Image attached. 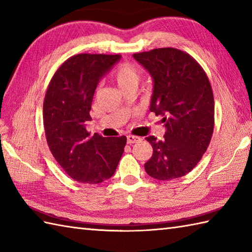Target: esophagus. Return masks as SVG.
<instances>
[{
  "label": "esophagus",
  "instance_id": "esophagus-1",
  "mask_svg": "<svg viewBox=\"0 0 252 252\" xmlns=\"http://www.w3.org/2000/svg\"><path fill=\"white\" fill-rule=\"evenodd\" d=\"M141 141V137L134 136V135H127L126 136V142L127 144H133V143H137Z\"/></svg>",
  "mask_w": 252,
  "mask_h": 252
}]
</instances>
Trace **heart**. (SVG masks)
<instances>
[{"mask_svg":"<svg viewBox=\"0 0 252 252\" xmlns=\"http://www.w3.org/2000/svg\"><path fill=\"white\" fill-rule=\"evenodd\" d=\"M112 78L115 79L118 87L121 90H125L129 87H137L141 79V73L135 66L125 63L116 68L112 73Z\"/></svg>","mask_w":252,"mask_h":252,"instance_id":"b5f03b06","label":"heart"}]
</instances>
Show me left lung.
<instances>
[{
	"label": "left lung",
	"instance_id": "obj_1",
	"mask_svg": "<svg viewBox=\"0 0 252 252\" xmlns=\"http://www.w3.org/2000/svg\"><path fill=\"white\" fill-rule=\"evenodd\" d=\"M151 74L149 110L162 117L163 140L145 137L153 156L145 163L152 178L170 181L186 175L206 153L215 127V99L206 72L194 58L172 47L133 54Z\"/></svg>",
	"mask_w": 252,
	"mask_h": 252
}]
</instances>
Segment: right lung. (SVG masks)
<instances>
[{"label": "right lung", "instance_id": "right-lung-1", "mask_svg": "<svg viewBox=\"0 0 252 252\" xmlns=\"http://www.w3.org/2000/svg\"><path fill=\"white\" fill-rule=\"evenodd\" d=\"M120 55L78 54L53 76L43 104L47 145L63 171L80 183L98 184L115 174L126 137H103L87 131L99 80Z\"/></svg>", "mask_w": 252, "mask_h": 252}]
</instances>
